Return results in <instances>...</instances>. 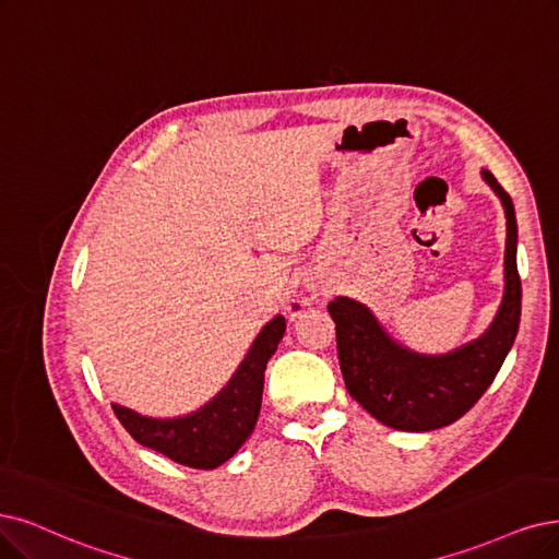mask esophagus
Returning <instances> with one entry per match:
<instances>
[{
    "mask_svg": "<svg viewBox=\"0 0 559 559\" xmlns=\"http://www.w3.org/2000/svg\"><path fill=\"white\" fill-rule=\"evenodd\" d=\"M299 308H301V304H295V306H293V313H295V316L299 313Z\"/></svg>",
    "mask_w": 559,
    "mask_h": 559,
    "instance_id": "esophagus-1",
    "label": "esophagus"
}]
</instances>
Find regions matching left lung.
Returning <instances> with one entry per match:
<instances>
[{"label":"left lung","mask_w":559,"mask_h":559,"mask_svg":"<svg viewBox=\"0 0 559 559\" xmlns=\"http://www.w3.org/2000/svg\"><path fill=\"white\" fill-rule=\"evenodd\" d=\"M481 177L500 198L507 216L504 297L484 336L447 355H419L391 338L368 306L349 297H336L326 306L336 322L338 364L349 396L389 428L424 432L461 419L500 373L519 334V225L513 202L498 179L488 170H481Z\"/></svg>","instance_id":"obj_1"}]
</instances>
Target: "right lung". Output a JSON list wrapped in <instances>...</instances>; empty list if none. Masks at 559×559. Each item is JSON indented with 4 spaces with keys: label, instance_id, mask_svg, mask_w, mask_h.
<instances>
[{
    "label": "right lung",
    "instance_id": "1",
    "mask_svg": "<svg viewBox=\"0 0 559 559\" xmlns=\"http://www.w3.org/2000/svg\"><path fill=\"white\" fill-rule=\"evenodd\" d=\"M285 334V318L276 316L262 326L248 355L218 394L186 417L154 419L112 403L121 426L142 447H150L179 465L214 469L230 461L251 436L264 389V368Z\"/></svg>",
    "mask_w": 559,
    "mask_h": 559
}]
</instances>
